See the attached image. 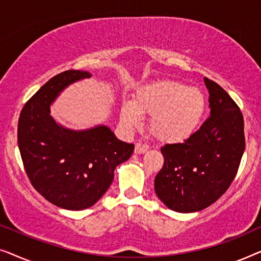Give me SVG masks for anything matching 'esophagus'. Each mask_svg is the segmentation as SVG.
I'll return each mask as SVG.
<instances>
[{
	"mask_svg": "<svg viewBox=\"0 0 261 261\" xmlns=\"http://www.w3.org/2000/svg\"><path fill=\"white\" fill-rule=\"evenodd\" d=\"M147 151H148V147L146 145H142L140 142L135 144V148H134L135 154H144V153Z\"/></svg>",
	"mask_w": 261,
	"mask_h": 261,
	"instance_id": "esophagus-1",
	"label": "esophagus"
}]
</instances>
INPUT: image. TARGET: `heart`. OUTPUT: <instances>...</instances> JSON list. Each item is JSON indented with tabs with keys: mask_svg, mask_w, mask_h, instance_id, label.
Wrapping results in <instances>:
<instances>
[{
	"mask_svg": "<svg viewBox=\"0 0 261 261\" xmlns=\"http://www.w3.org/2000/svg\"><path fill=\"white\" fill-rule=\"evenodd\" d=\"M205 96L197 88L177 81H156L139 87L132 101H123L120 121L133 132L142 126L144 117L151 115L149 129L159 141L180 144L194 137L204 119Z\"/></svg>",
	"mask_w": 261,
	"mask_h": 261,
	"instance_id": "1",
	"label": "heart"
}]
</instances>
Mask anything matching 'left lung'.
Wrapping results in <instances>:
<instances>
[{
    "instance_id": "8db88e82",
    "label": "left lung",
    "mask_w": 261,
    "mask_h": 261,
    "mask_svg": "<svg viewBox=\"0 0 261 261\" xmlns=\"http://www.w3.org/2000/svg\"><path fill=\"white\" fill-rule=\"evenodd\" d=\"M210 117L183 144L162 147L163 169L154 190L167 208L195 213L222 196L238 172L245 151L244 117L229 95L204 78Z\"/></svg>"
}]
</instances>
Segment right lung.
Here are the masks:
<instances>
[{"instance_id":"1","label":"right lung","mask_w":261,"mask_h":261,"mask_svg":"<svg viewBox=\"0 0 261 261\" xmlns=\"http://www.w3.org/2000/svg\"><path fill=\"white\" fill-rule=\"evenodd\" d=\"M91 76L69 70L51 78L24 105L17 127V145L32 185L67 210H83L99 201L116 166L134 151L133 144L119 140L108 126L70 129L51 115L52 103L69 85Z\"/></svg>"}]
</instances>
